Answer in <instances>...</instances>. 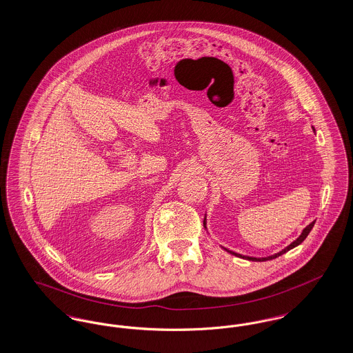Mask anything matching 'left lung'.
<instances>
[{"mask_svg":"<svg viewBox=\"0 0 353 353\" xmlns=\"http://www.w3.org/2000/svg\"><path fill=\"white\" fill-rule=\"evenodd\" d=\"M314 225H315V221L314 222H311L304 230H303L302 234L301 236L296 239V241H294L290 246H287L285 250H282L281 252H278V254H275V255H271V256H268V258H252V256H242V255H239V254H235V252H232V254H234L236 256H242V258H246V259H249V261H255V262H263V261H269V259H274V258H276V256H279V255H282V254H285V252H288V250H291V249H294L295 246H298V245H301L303 241L305 239V236L310 234V232H311V229L314 228Z\"/></svg>","mask_w":353,"mask_h":353,"instance_id":"1","label":"left lung"}]
</instances>
